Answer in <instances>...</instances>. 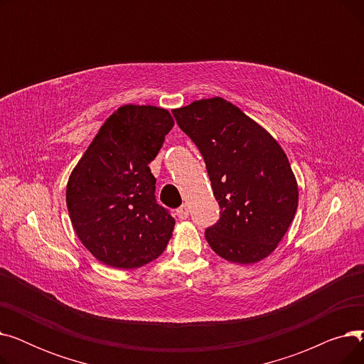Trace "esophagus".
<instances>
[{
  "mask_svg": "<svg viewBox=\"0 0 364 364\" xmlns=\"http://www.w3.org/2000/svg\"><path fill=\"white\" fill-rule=\"evenodd\" d=\"M177 217H178L180 220L188 218V206H187V205H181V206L177 209Z\"/></svg>",
  "mask_w": 364,
  "mask_h": 364,
  "instance_id": "34e87169",
  "label": "esophagus"
}]
</instances>
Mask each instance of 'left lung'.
I'll use <instances>...</instances> for the list:
<instances>
[{"mask_svg": "<svg viewBox=\"0 0 364 364\" xmlns=\"http://www.w3.org/2000/svg\"><path fill=\"white\" fill-rule=\"evenodd\" d=\"M172 114L198 146L220 205V220L205 232L209 246L237 264L269 257L298 206V184L283 149L221 97L196 100Z\"/></svg>", "mask_w": 364, "mask_h": 364, "instance_id": "left-lung-1", "label": "left lung"}]
</instances>
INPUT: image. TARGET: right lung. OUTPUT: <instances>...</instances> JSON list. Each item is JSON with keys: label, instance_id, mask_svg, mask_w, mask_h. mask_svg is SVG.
<instances>
[{"label": "right lung", "instance_id": "right-lung-1", "mask_svg": "<svg viewBox=\"0 0 364 364\" xmlns=\"http://www.w3.org/2000/svg\"><path fill=\"white\" fill-rule=\"evenodd\" d=\"M174 127L168 110L127 105L112 113L75 166L66 203L76 235L100 262L137 269L156 259L176 220L155 198L149 164Z\"/></svg>", "mask_w": 364, "mask_h": 364}]
</instances>
